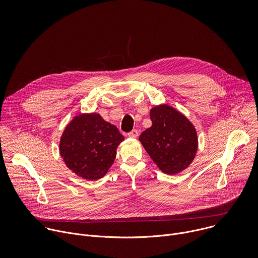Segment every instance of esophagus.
<instances>
[{
  "label": "esophagus",
  "instance_id": "obj_1",
  "mask_svg": "<svg viewBox=\"0 0 258 258\" xmlns=\"http://www.w3.org/2000/svg\"><path fill=\"white\" fill-rule=\"evenodd\" d=\"M128 138H133V139H136L138 136H139V132L137 130H133L131 133L127 134Z\"/></svg>",
  "mask_w": 258,
  "mask_h": 258
}]
</instances>
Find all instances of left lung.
<instances>
[{"instance_id": "left-lung-1", "label": "left lung", "mask_w": 258, "mask_h": 258, "mask_svg": "<svg viewBox=\"0 0 258 258\" xmlns=\"http://www.w3.org/2000/svg\"><path fill=\"white\" fill-rule=\"evenodd\" d=\"M150 118L152 126L139 138L147 153L166 174H176L186 169L198 150L194 124L168 104L151 108Z\"/></svg>"}]
</instances>
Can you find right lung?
Here are the masks:
<instances>
[{
  "instance_id": "right-lung-1",
  "label": "right lung",
  "mask_w": 258,
  "mask_h": 258,
  "mask_svg": "<svg viewBox=\"0 0 258 258\" xmlns=\"http://www.w3.org/2000/svg\"><path fill=\"white\" fill-rule=\"evenodd\" d=\"M124 137L99 113H80L65 126L59 153L66 166L88 180L103 177L116 157Z\"/></svg>"
}]
</instances>
